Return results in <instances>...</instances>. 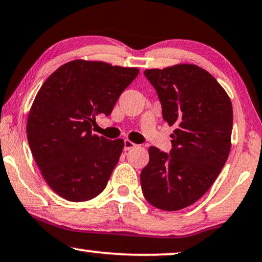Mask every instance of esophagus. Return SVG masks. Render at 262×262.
<instances>
[{
  "instance_id": "esophagus-1",
  "label": "esophagus",
  "mask_w": 262,
  "mask_h": 262,
  "mask_svg": "<svg viewBox=\"0 0 262 262\" xmlns=\"http://www.w3.org/2000/svg\"><path fill=\"white\" fill-rule=\"evenodd\" d=\"M135 146V143L132 142L130 140H124V150H129L132 148H134Z\"/></svg>"
}]
</instances>
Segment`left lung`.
Wrapping results in <instances>:
<instances>
[{"instance_id": "left-lung-1", "label": "left lung", "mask_w": 262, "mask_h": 262, "mask_svg": "<svg viewBox=\"0 0 262 262\" xmlns=\"http://www.w3.org/2000/svg\"><path fill=\"white\" fill-rule=\"evenodd\" d=\"M157 90L163 119L174 127L169 154L149 147L140 174L148 203L165 211L193 204L210 189L231 147L233 106L229 96L208 71L178 64L145 71Z\"/></svg>"}]
</instances>
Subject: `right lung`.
<instances>
[{"instance_id":"add662e5","label":"right lung","mask_w":262,"mask_h":262,"mask_svg":"<svg viewBox=\"0 0 262 262\" xmlns=\"http://www.w3.org/2000/svg\"><path fill=\"white\" fill-rule=\"evenodd\" d=\"M139 69L77 59L57 69L35 96L27 120L32 154L51 189L71 202L105 189L122 153V139L93 134L96 116H108Z\"/></svg>"}]
</instances>
